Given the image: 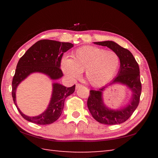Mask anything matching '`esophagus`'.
Returning <instances> with one entry per match:
<instances>
[{
    "label": "esophagus",
    "mask_w": 158,
    "mask_h": 158,
    "mask_svg": "<svg viewBox=\"0 0 158 158\" xmlns=\"http://www.w3.org/2000/svg\"><path fill=\"white\" fill-rule=\"evenodd\" d=\"M83 85H81V84H76V89H79V88H81V87H82Z\"/></svg>",
    "instance_id": "34e87169"
}]
</instances>
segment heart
I'll use <instances>...</instances> for the list:
<instances>
[{"label":"heart","mask_w":158,"mask_h":158,"mask_svg":"<svg viewBox=\"0 0 158 158\" xmlns=\"http://www.w3.org/2000/svg\"><path fill=\"white\" fill-rule=\"evenodd\" d=\"M119 63L118 56L112 51L84 46L73 52L71 59L64 57L61 60V68L72 79L78 78L81 72L85 71L87 81L94 86H100L114 77Z\"/></svg>","instance_id":"heart-1"}]
</instances>
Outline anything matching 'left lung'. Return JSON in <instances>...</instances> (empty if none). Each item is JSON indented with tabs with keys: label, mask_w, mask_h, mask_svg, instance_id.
Wrapping results in <instances>:
<instances>
[{
	"label": "left lung",
	"mask_w": 158,
	"mask_h": 158,
	"mask_svg": "<svg viewBox=\"0 0 158 158\" xmlns=\"http://www.w3.org/2000/svg\"><path fill=\"white\" fill-rule=\"evenodd\" d=\"M94 44L105 46L118 56L121 65L118 75L110 84L121 83L127 85L132 91V97L126 107L120 110H111L104 105L102 93L106 87L97 90H90L87 105L90 114L98 122L105 125H117L123 123L132 116L139 103L141 93L139 67L135 57L129 50L120 46L112 41L96 42Z\"/></svg>",
	"instance_id": "1"
}]
</instances>
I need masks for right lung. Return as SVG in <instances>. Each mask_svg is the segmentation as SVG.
I'll return each mask as SVG.
<instances>
[{"mask_svg": "<svg viewBox=\"0 0 158 158\" xmlns=\"http://www.w3.org/2000/svg\"><path fill=\"white\" fill-rule=\"evenodd\" d=\"M73 44L51 40H41L26 51L19 60L12 83V95L15 106L23 118L38 125H49L57 121L62 114L65 98L74 93L75 85L66 88L59 84H53L52 97L49 105L40 116L29 117L22 114L16 103V89L19 84L29 74L35 72L47 74L52 79L63 76L60 68L63 53L71 49Z\"/></svg>", "mask_w": 158, "mask_h": 158, "instance_id": "1", "label": "right lung"}]
</instances>
